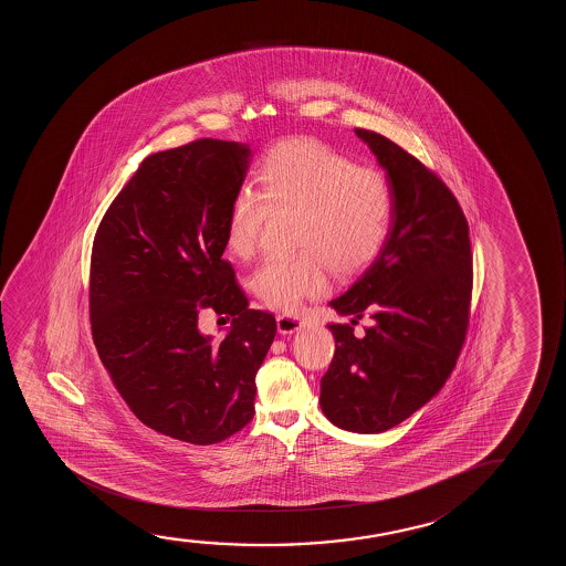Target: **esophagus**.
Listing matches in <instances>:
<instances>
[{
	"label": "esophagus",
	"instance_id": "1",
	"mask_svg": "<svg viewBox=\"0 0 566 566\" xmlns=\"http://www.w3.org/2000/svg\"><path fill=\"white\" fill-rule=\"evenodd\" d=\"M276 326H279L280 334H294L295 331L302 328L303 323L300 317H292V315H279L276 317Z\"/></svg>",
	"mask_w": 566,
	"mask_h": 566
}]
</instances>
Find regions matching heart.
I'll use <instances>...</instances> for the list:
<instances>
[{"mask_svg":"<svg viewBox=\"0 0 566 566\" xmlns=\"http://www.w3.org/2000/svg\"><path fill=\"white\" fill-rule=\"evenodd\" d=\"M266 209L297 212L294 245L303 249L264 259L249 286L266 307L295 313L325 294L331 266L352 274L377 256L395 218V191L379 170L359 168L318 140L290 139L263 156L256 195L241 191L232 201L226 222L232 255H253Z\"/></svg>","mask_w":566,"mask_h":566,"instance_id":"heart-1","label":"heart"}]
</instances>
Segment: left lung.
Segmentation results:
<instances>
[{"label":"left lung","instance_id":"8db88e82","mask_svg":"<svg viewBox=\"0 0 566 566\" xmlns=\"http://www.w3.org/2000/svg\"><path fill=\"white\" fill-rule=\"evenodd\" d=\"M395 191L385 245L354 284L328 303L349 325H328L336 352L321 379V410L352 433H382L429 402L464 344L472 300V248L449 187L379 133L356 129ZM373 325L361 339L353 325Z\"/></svg>","mask_w":566,"mask_h":566}]
</instances>
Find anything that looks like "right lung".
Returning <instances> with one entry per match:
<instances>
[{"label": "right lung", "instance_id": "1", "mask_svg": "<svg viewBox=\"0 0 566 566\" xmlns=\"http://www.w3.org/2000/svg\"><path fill=\"white\" fill-rule=\"evenodd\" d=\"M251 156L249 145L218 139L147 156L94 235L102 364L145 426L191 444L224 441L253 419L255 375L276 334V318L249 310L222 259ZM202 306L233 318L222 342L198 331Z\"/></svg>", "mask_w": 566, "mask_h": 566}]
</instances>
